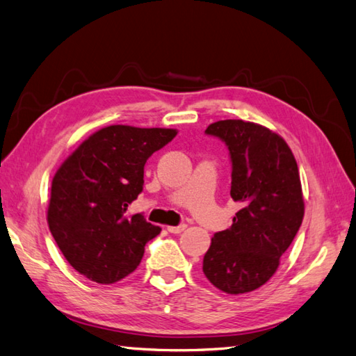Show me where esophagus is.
I'll list each match as a JSON object with an SVG mask.
<instances>
[{
  "instance_id": "obj_1",
  "label": "esophagus",
  "mask_w": 356,
  "mask_h": 356,
  "mask_svg": "<svg viewBox=\"0 0 356 356\" xmlns=\"http://www.w3.org/2000/svg\"><path fill=\"white\" fill-rule=\"evenodd\" d=\"M186 228H187L186 224H179L177 227H168V232L172 234H179V233H183Z\"/></svg>"
}]
</instances>
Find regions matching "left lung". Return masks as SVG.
Here are the masks:
<instances>
[{"label":"left lung","mask_w":356,"mask_h":356,"mask_svg":"<svg viewBox=\"0 0 356 356\" xmlns=\"http://www.w3.org/2000/svg\"><path fill=\"white\" fill-rule=\"evenodd\" d=\"M205 134L228 149L230 195L242 209L230 228L213 236L202 271L218 289L245 294L273 277L302 225L305 204L297 161L285 140L256 123L220 120Z\"/></svg>","instance_id":"1"}]
</instances>
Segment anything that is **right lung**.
Here are the masks:
<instances>
[{"label": "right lung", "mask_w": 356, "mask_h": 356, "mask_svg": "<svg viewBox=\"0 0 356 356\" xmlns=\"http://www.w3.org/2000/svg\"><path fill=\"white\" fill-rule=\"evenodd\" d=\"M175 136V129L108 126L56 172L47 219L62 254L85 277L105 285L126 277L161 232L126 210L143 192L147 158Z\"/></svg>", "instance_id": "add662e5"}]
</instances>
